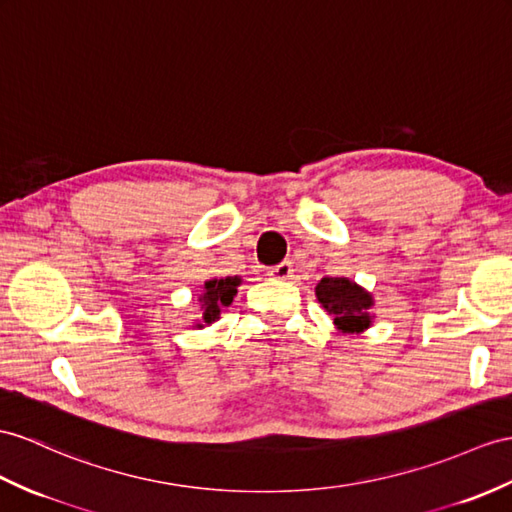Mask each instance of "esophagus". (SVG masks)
<instances>
[{
  "mask_svg": "<svg viewBox=\"0 0 512 512\" xmlns=\"http://www.w3.org/2000/svg\"><path fill=\"white\" fill-rule=\"evenodd\" d=\"M269 276L276 278V280H289L293 276V265L289 263V260H284V263L269 269Z\"/></svg>",
  "mask_w": 512,
  "mask_h": 512,
  "instance_id": "obj_1",
  "label": "esophagus"
}]
</instances>
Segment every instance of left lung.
Segmentation results:
<instances>
[{
  "instance_id": "1",
  "label": "left lung",
  "mask_w": 512,
  "mask_h": 512,
  "mask_svg": "<svg viewBox=\"0 0 512 512\" xmlns=\"http://www.w3.org/2000/svg\"><path fill=\"white\" fill-rule=\"evenodd\" d=\"M317 302L343 334H360L373 323V295L350 278H321L315 286Z\"/></svg>"
}]
</instances>
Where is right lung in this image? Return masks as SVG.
Returning <instances> with one entry per match:
<instances>
[{
    "label": "right lung",
    "instance_id": "right-lung-1",
    "mask_svg": "<svg viewBox=\"0 0 512 512\" xmlns=\"http://www.w3.org/2000/svg\"><path fill=\"white\" fill-rule=\"evenodd\" d=\"M239 276H226V278H210L202 284V295L197 297L199 310H202V319H197L195 328H206L221 317V310L234 302L236 289L241 286Z\"/></svg>",
    "mask_w": 512,
    "mask_h": 512
}]
</instances>
